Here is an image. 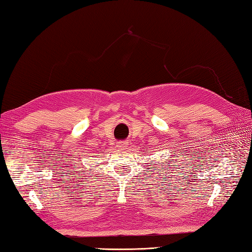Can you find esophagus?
Wrapping results in <instances>:
<instances>
[{
    "mask_svg": "<svg viewBox=\"0 0 252 252\" xmlns=\"http://www.w3.org/2000/svg\"><path fill=\"white\" fill-rule=\"evenodd\" d=\"M117 147H119V148L126 147V142H119L117 144Z\"/></svg>",
    "mask_w": 252,
    "mask_h": 252,
    "instance_id": "1",
    "label": "esophagus"
}]
</instances>
